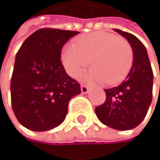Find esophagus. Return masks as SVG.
<instances>
[{"mask_svg": "<svg viewBox=\"0 0 160 160\" xmlns=\"http://www.w3.org/2000/svg\"><path fill=\"white\" fill-rule=\"evenodd\" d=\"M81 90H82V93H83V94H87L88 92H89V88L86 85H82L81 86Z\"/></svg>", "mask_w": 160, "mask_h": 160, "instance_id": "1", "label": "esophagus"}]
</instances>
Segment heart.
<instances>
[{
  "label": "heart",
  "instance_id": "b5f03b06",
  "mask_svg": "<svg viewBox=\"0 0 160 160\" xmlns=\"http://www.w3.org/2000/svg\"><path fill=\"white\" fill-rule=\"evenodd\" d=\"M132 49L127 40L106 32H95L79 37L77 45L66 44L61 61L66 72L76 78L91 62L93 67L82 75L87 82L117 83L130 71Z\"/></svg>",
  "mask_w": 160,
  "mask_h": 160
}]
</instances>
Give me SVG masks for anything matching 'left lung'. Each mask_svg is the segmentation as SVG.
I'll list each match as a JSON object with an SVG mask.
<instances>
[{
	"label": "left lung",
	"instance_id": "left-lung-1",
	"mask_svg": "<svg viewBox=\"0 0 160 160\" xmlns=\"http://www.w3.org/2000/svg\"><path fill=\"white\" fill-rule=\"evenodd\" d=\"M125 37L132 49V65L124 81L118 85L104 89L107 100L95 109L98 119L109 128L128 131L143 121L152 102L153 74L148 52L136 36L113 28Z\"/></svg>",
	"mask_w": 160,
	"mask_h": 160
}]
</instances>
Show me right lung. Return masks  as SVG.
<instances>
[{
    "label": "right lung",
    "mask_w": 160,
    "mask_h": 160,
    "mask_svg": "<svg viewBox=\"0 0 160 160\" xmlns=\"http://www.w3.org/2000/svg\"><path fill=\"white\" fill-rule=\"evenodd\" d=\"M78 33L40 28L25 40L16 54L10 83L12 109L19 123L30 131L45 132L59 126L70 99L82 92L60 60L64 44Z\"/></svg>",
    "instance_id": "add662e5"
}]
</instances>
